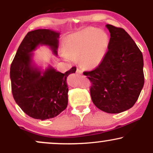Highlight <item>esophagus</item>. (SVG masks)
I'll return each mask as SVG.
<instances>
[{
  "mask_svg": "<svg viewBox=\"0 0 153 153\" xmlns=\"http://www.w3.org/2000/svg\"><path fill=\"white\" fill-rule=\"evenodd\" d=\"M76 73H78V74H82V70H80V68H77V70H76Z\"/></svg>",
  "mask_w": 153,
  "mask_h": 153,
  "instance_id": "34e87169",
  "label": "esophagus"
}]
</instances>
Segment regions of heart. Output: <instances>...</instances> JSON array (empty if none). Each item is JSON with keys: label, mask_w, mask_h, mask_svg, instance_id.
Segmentation results:
<instances>
[{"label": "heart", "mask_w": 153, "mask_h": 153, "mask_svg": "<svg viewBox=\"0 0 153 153\" xmlns=\"http://www.w3.org/2000/svg\"><path fill=\"white\" fill-rule=\"evenodd\" d=\"M108 36L104 31L88 27L68 38L65 52L73 59L82 58L87 68H93L101 63L108 46Z\"/></svg>", "instance_id": "obj_1"}]
</instances>
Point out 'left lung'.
Listing matches in <instances>:
<instances>
[{
  "label": "left lung",
  "mask_w": 153,
  "mask_h": 153,
  "mask_svg": "<svg viewBox=\"0 0 153 153\" xmlns=\"http://www.w3.org/2000/svg\"><path fill=\"white\" fill-rule=\"evenodd\" d=\"M106 27L111 35L108 50L99 66L83 75L91 81L95 106L118 114L131 108L138 99L145 82L143 57L124 29L111 24Z\"/></svg>",
  "instance_id": "8db88e82"
}]
</instances>
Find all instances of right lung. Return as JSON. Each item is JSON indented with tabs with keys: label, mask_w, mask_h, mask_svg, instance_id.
<instances>
[{
	"label": "right lung",
	"mask_w": 153,
	"mask_h": 153,
	"mask_svg": "<svg viewBox=\"0 0 153 153\" xmlns=\"http://www.w3.org/2000/svg\"><path fill=\"white\" fill-rule=\"evenodd\" d=\"M59 33L50 29L29 31L19 47L10 65V77L13 99L23 111L34 119L54 118L68 106L67 77L76 67L62 73L52 68L42 73L31 65V53L39 45H48L57 54Z\"/></svg>",
	"instance_id": "right-lung-1"
}]
</instances>
